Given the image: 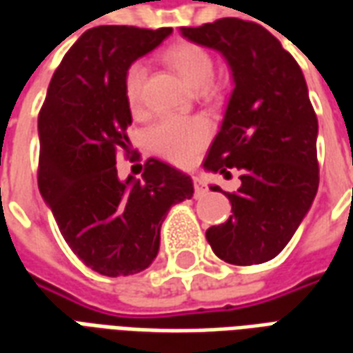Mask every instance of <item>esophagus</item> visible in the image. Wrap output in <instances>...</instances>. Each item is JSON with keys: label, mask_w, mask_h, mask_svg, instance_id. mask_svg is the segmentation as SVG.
I'll use <instances>...</instances> for the list:
<instances>
[{"label": "esophagus", "mask_w": 353, "mask_h": 353, "mask_svg": "<svg viewBox=\"0 0 353 353\" xmlns=\"http://www.w3.org/2000/svg\"><path fill=\"white\" fill-rule=\"evenodd\" d=\"M192 183H194V196H202V194H206L208 187L200 177H192Z\"/></svg>", "instance_id": "esophagus-1"}]
</instances>
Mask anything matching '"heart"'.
Listing matches in <instances>:
<instances>
[{"label":"heart","mask_w":353,"mask_h":353,"mask_svg":"<svg viewBox=\"0 0 353 353\" xmlns=\"http://www.w3.org/2000/svg\"><path fill=\"white\" fill-rule=\"evenodd\" d=\"M162 60L192 88L214 92L215 64L212 54L196 43L179 41L162 52ZM145 81V65L134 64L124 73V98L128 108L138 113L141 109V92ZM210 138V124L200 117H166L153 126L149 141L154 151L176 164H191Z\"/></svg>","instance_id":"1"}]
</instances>
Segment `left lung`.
I'll use <instances>...</instances> for the list:
<instances>
[{"mask_svg":"<svg viewBox=\"0 0 353 353\" xmlns=\"http://www.w3.org/2000/svg\"><path fill=\"white\" fill-rule=\"evenodd\" d=\"M181 34L219 50L234 81L204 168L225 177L238 170L242 185L225 192L232 215L210 227L206 240L225 263L261 265L288 245L318 192V117L306 81L295 58L255 22L219 19Z\"/></svg>","mask_w":353,"mask_h":353,"instance_id":"left-lung-1","label":"left lung"}]
</instances>
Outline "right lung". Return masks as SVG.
I'll return each mask as SVG.
<instances>
[{
    "label": "right lung",
    "instance_id": "right-lung-1",
    "mask_svg": "<svg viewBox=\"0 0 353 353\" xmlns=\"http://www.w3.org/2000/svg\"><path fill=\"white\" fill-rule=\"evenodd\" d=\"M170 34L87 30L62 58L39 111V192L72 252L111 278L153 263L168 210L194 192L191 177L157 159H147L141 179L117 176V153L130 143L124 73Z\"/></svg>",
    "mask_w": 353,
    "mask_h": 353
}]
</instances>
